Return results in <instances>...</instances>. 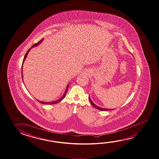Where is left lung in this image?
Returning <instances> with one entry per match:
<instances>
[{
  "label": "left lung",
  "instance_id": "left-lung-1",
  "mask_svg": "<svg viewBox=\"0 0 159 159\" xmlns=\"http://www.w3.org/2000/svg\"><path fill=\"white\" fill-rule=\"evenodd\" d=\"M89 100H90V102H91V105L93 106V107H95V108H96L97 109L99 110H101V111H106V110H112L115 109H107V108H102V107H98V106H96V105L94 103H93V102H92V100H91V99H90V96L89 97Z\"/></svg>",
  "mask_w": 159,
  "mask_h": 159
}]
</instances>
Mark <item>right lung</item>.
I'll return each instance as SVG.
<instances>
[{
	"label": "right lung",
	"mask_w": 159,
	"mask_h": 159,
	"mask_svg": "<svg viewBox=\"0 0 159 159\" xmlns=\"http://www.w3.org/2000/svg\"><path fill=\"white\" fill-rule=\"evenodd\" d=\"M43 40L44 39H42L40 41H39L38 43H37L36 44H35L33 45L32 47L29 49L28 50V52H26V54L25 55V57H24L23 61V63H22V67H21V69H22V70H23V63L24 62V60H25V59L26 58V57H27V55L28 54V52H29V51L30 50L31 48H33L34 47H37V46H38L40 44H41L42 43V42L43 41ZM21 76H22V79L23 78V70H21ZM69 84H68V85L66 86V90H65V92H64V93L63 94V96H61V98H60V99H58L57 100H56V101H54V102H41V101H39L38 100V101H39L40 103H42V104H49V105H52V104H57V102H60V101H61L62 100H63L64 98H65V96H66V93H67V91H68V88H69Z\"/></svg>",
	"instance_id": "obj_1"
}]
</instances>
